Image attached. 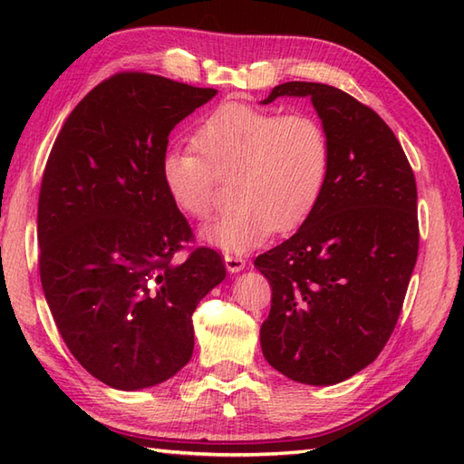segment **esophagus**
<instances>
[{
	"instance_id": "1",
	"label": "esophagus",
	"mask_w": 464,
	"mask_h": 464,
	"mask_svg": "<svg viewBox=\"0 0 464 464\" xmlns=\"http://www.w3.org/2000/svg\"><path fill=\"white\" fill-rule=\"evenodd\" d=\"M225 267L229 273H239L241 269H245V259L241 257V255L225 253Z\"/></svg>"
}]
</instances>
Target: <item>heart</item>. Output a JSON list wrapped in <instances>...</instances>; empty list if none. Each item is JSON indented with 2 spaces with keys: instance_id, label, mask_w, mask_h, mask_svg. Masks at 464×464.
I'll use <instances>...</instances> for the list:
<instances>
[{
  "instance_id": "obj_1",
  "label": "heart",
  "mask_w": 464,
  "mask_h": 464,
  "mask_svg": "<svg viewBox=\"0 0 464 464\" xmlns=\"http://www.w3.org/2000/svg\"><path fill=\"white\" fill-rule=\"evenodd\" d=\"M329 163V137L314 117L225 103L197 125L193 147L161 157V181L177 209L205 221L219 179L231 177L233 205L205 227L203 239L239 253L271 231L297 229L321 199Z\"/></svg>"
}]
</instances>
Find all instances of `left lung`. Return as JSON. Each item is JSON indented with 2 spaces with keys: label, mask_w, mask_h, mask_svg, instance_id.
<instances>
[{
  "label": "left lung",
  "mask_w": 464,
  "mask_h": 464,
  "mask_svg": "<svg viewBox=\"0 0 464 464\" xmlns=\"http://www.w3.org/2000/svg\"><path fill=\"white\" fill-rule=\"evenodd\" d=\"M329 137L327 183L299 231L255 259L271 285L261 349L304 384H334L379 357L395 331L419 255L417 183L395 133L337 87L289 82Z\"/></svg>",
  "instance_id": "8db88e82"
}]
</instances>
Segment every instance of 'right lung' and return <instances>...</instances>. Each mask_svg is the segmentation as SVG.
<instances>
[{"label": "right lung", "instance_id": "obj_1", "mask_svg": "<svg viewBox=\"0 0 464 464\" xmlns=\"http://www.w3.org/2000/svg\"><path fill=\"white\" fill-rule=\"evenodd\" d=\"M161 75L123 72L69 113L37 203L39 275L67 349L95 379L137 391L171 379L193 354V311L225 279L193 241L161 181L173 127L215 97Z\"/></svg>", "mask_w": 464, "mask_h": 464}]
</instances>
